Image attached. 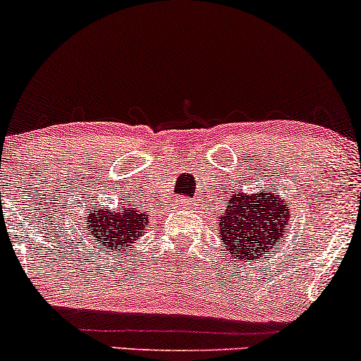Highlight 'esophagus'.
<instances>
[{"mask_svg": "<svg viewBox=\"0 0 361 361\" xmlns=\"http://www.w3.org/2000/svg\"><path fill=\"white\" fill-rule=\"evenodd\" d=\"M180 205L183 207V208H190V207L193 205V200H192V198H183V200H181V202H180Z\"/></svg>", "mask_w": 361, "mask_h": 361, "instance_id": "esophagus-1", "label": "esophagus"}]
</instances>
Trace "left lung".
<instances>
[{"instance_id": "left-lung-1", "label": "left lung", "mask_w": 361, "mask_h": 361, "mask_svg": "<svg viewBox=\"0 0 361 361\" xmlns=\"http://www.w3.org/2000/svg\"><path fill=\"white\" fill-rule=\"evenodd\" d=\"M289 207L276 193L254 195L235 193L220 216V235L232 259L252 262L264 252L279 244L289 227Z\"/></svg>"}]
</instances>
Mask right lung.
Wrapping results in <instances>:
<instances>
[{"label": "right lung", "instance_id": "add662e5", "mask_svg": "<svg viewBox=\"0 0 361 361\" xmlns=\"http://www.w3.org/2000/svg\"><path fill=\"white\" fill-rule=\"evenodd\" d=\"M146 215L136 208L124 207L119 214L106 212L104 208L89 216V233L92 240L111 247V249H126V245L141 235L146 225Z\"/></svg>", "mask_w": 361, "mask_h": 361}]
</instances>
